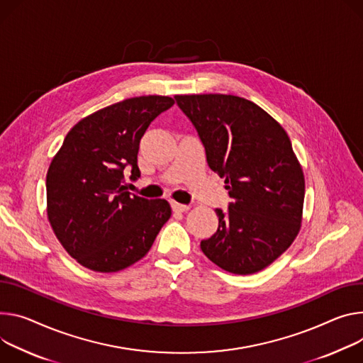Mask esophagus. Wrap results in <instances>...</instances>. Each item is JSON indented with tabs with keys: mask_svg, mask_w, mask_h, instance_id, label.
Listing matches in <instances>:
<instances>
[{
	"mask_svg": "<svg viewBox=\"0 0 363 363\" xmlns=\"http://www.w3.org/2000/svg\"><path fill=\"white\" fill-rule=\"evenodd\" d=\"M172 210L175 211V213H185V211H188L189 210V206H185V204H179V203H175V201H172Z\"/></svg>",
	"mask_w": 363,
	"mask_h": 363,
	"instance_id": "34e87169",
	"label": "esophagus"
}]
</instances>
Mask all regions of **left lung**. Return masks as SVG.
Wrapping results in <instances>:
<instances>
[{"label": "left lung", "instance_id": "left-lung-1", "mask_svg": "<svg viewBox=\"0 0 363 363\" xmlns=\"http://www.w3.org/2000/svg\"><path fill=\"white\" fill-rule=\"evenodd\" d=\"M175 100L232 199L227 213L216 210L218 228L201 240V250L236 275L265 269L292 245L303 221L306 181L286 131L242 96L194 94Z\"/></svg>", "mask_w": 363, "mask_h": 363}]
</instances>
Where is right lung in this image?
Wrapping results in <instances>:
<instances>
[{"instance_id":"1","label":"right lung","mask_w":363,"mask_h":363,"mask_svg":"<svg viewBox=\"0 0 363 363\" xmlns=\"http://www.w3.org/2000/svg\"><path fill=\"white\" fill-rule=\"evenodd\" d=\"M175 104L164 95L127 98L78 121L46 175L48 218L63 249L95 272L140 260L172 214L167 200L125 191L124 168L138 179V152L149 124Z\"/></svg>"}]
</instances>
